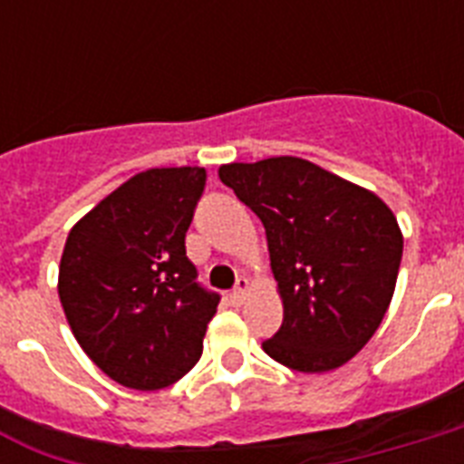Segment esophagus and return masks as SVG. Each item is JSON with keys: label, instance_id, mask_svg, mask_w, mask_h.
<instances>
[{"label": "esophagus", "instance_id": "1", "mask_svg": "<svg viewBox=\"0 0 464 464\" xmlns=\"http://www.w3.org/2000/svg\"><path fill=\"white\" fill-rule=\"evenodd\" d=\"M250 289H253V284H250V279H246V276H240L238 284H236V289H233V294H231L233 304H243L247 294H250Z\"/></svg>", "mask_w": 464, "mask_h": 464}]
</instances>
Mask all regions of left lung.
Instances as JSON below:
<instances>
[{
	"label": "left lung",
	"mask_w": 464,
	"mask_h": 464,
	"mask_svg": "<svg viewBox=\"0 0 464 464\" xmlns=\"http://www.w3.org/2000/svg\"><path fill=\"white\" fill-rule=\"evenodd\" d=\"M218 178L260 217L284 323L262 342L301 373L344 366L395 294L402 231L381 197L296 156L224 163Z\"/></svg>",
	"instance_id": "8db88e82"
}]
</instances>
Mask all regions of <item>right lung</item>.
Segmentation results:
<instances>
[{
	"instance_id": "obj_1",
	"label": "right lung",
	"mask_w": 464,
	"mask_h": 464,
	"mask_svg": "<svg viewBox=\"0 0 464 464\" xmlns=\"http://www.w3.org/2000/svg\"><path fill=\"white\" fill-rule=\"evenodd\" d=\"M199 166L149 168L83 214L60 260L62 308L86 356L120 385L160 390L192 371L218 296L195 282L185 233Z\"/></svg>"
}]
</instances>
